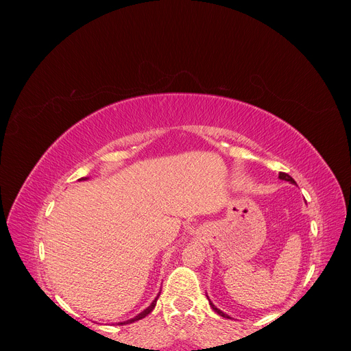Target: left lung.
Wrapping results in <instances>:
<instances>
[{
	"instance_id": "1",
	"label": "left lung",
	"mask_w": 351,
	"mask_h": 351,
	"mask_svg": "<svg viewBox=\"0 0 351 351\" xmlns=\"http://www.w3.org/2000/svg\"><path fill=\"white\" fill-rule=\"evenodd\" d=\"M278 178H280V180H285V182H290L291 184H295V182H294V180H293V178H291V177H290L289 174H285V173H280ZM206 297H208V295H206ZM208 300H209V299H208ZM209 304H210V307H212V309H214V311H215V312H217V313H218L219 316H222V317H230V316H228L227 313H224V312H222V311H219V309H218V307H217V306H215L214 303H212L210 300H209Z\"/></svg>"
}]
</instances>
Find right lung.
<instances>
[{"mask_svg":"<svg viewBox=\"0 0 351 351\" xmlns=\"http://www.w3.org/2000/svg\"><path fill=\"white\" fill-rule=\"evenodd\" d=\"M82 180H88V177H82L80 178V182H82ZM158 297H159V294L155 297V300L149 304V306H147L146 307V309L143 311V312H141L139 315H137V316H134V317H132V319H129V321H124V322H120L119 325H125V324H132V322H136V321H139V319H143V317L145 316H147V315H149L152 311H154V307H155V304H156V300H158Z\"/></svg>","mask_w":351,"mask_h":351,"instance_id":"obj_1","label":"right lung"}]
</instances>
